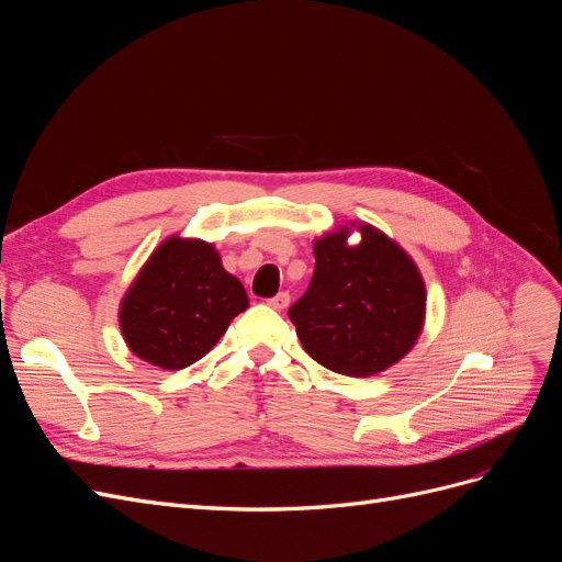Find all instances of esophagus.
Segmentation results:
<instances>
[{"mask_svg": "<svg viewBox=\"0 0 562 562\" xmlns=\"http://www.w3.org/2000/svg\"><path fill=\"white\" fill-rule=\"evenodd\" d=\"M269 302V307H274L277 312H283L288 304H291V295L288 293H279V295H274L271 300H267Z\"/></svg>", "mask_w": 562, "mask_h": 562, "instance_id": "obj_1", "label": "esophagus"}]
</instances>
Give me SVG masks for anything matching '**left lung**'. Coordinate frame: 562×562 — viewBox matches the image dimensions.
Returning <instances> with one entry per match:
<instances>
[{
  "mask_svg": "<svg viewBox=\"0 0 562 562\" xmlns=\"http://www.w3.org/2000/svg\"><path fill=\"white\" fill-rule=\"evenodd\" d=\"M351 231L360 241L348 244ZM312 283L288 312L314 361L339 375L370 378L411 351L427 316V288L415 260L368 223L314 241Z\"/></svg>",
  "mask_w": 562,
  "mask_h": 562,
  "instance_id": "1",
  "label": "left lung"
}]
</instances>
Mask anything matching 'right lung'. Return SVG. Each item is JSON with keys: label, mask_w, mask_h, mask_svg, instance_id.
<instances>
[{"label": "right lung", "mask_w": 562, "mask_h": 562, "mask_svg": "<svg viewBox=\"0 0 562 562\" xmlns=\"http://www.w3.org/2000/svg\"><path fill=\"white\" fill-rule=\"evenodd\" d=\"M246 310V288L223 267L215 246L173 234L128 285L119 328L145 363L182 370L206 356Z\"/></svg>", "instance_id": "obj_1"}]
</instances>
